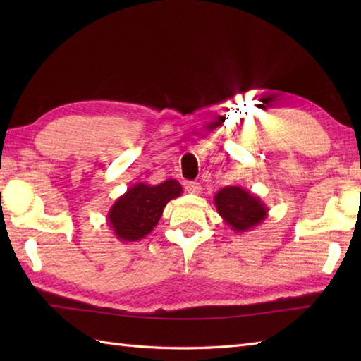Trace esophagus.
I'll use <instances>...</instances> for the list:
<instances>
[{
	"label": "esophagus",
	"instance_id": "esophagus-1",
	"mask_svg": "<svg viewBox=\"0 0 361 361\" xmlns=\"http://www.w3.org/2000/svg\"><path fill=\"white\" fill-rule=\"evenodd\" d=\"M185 189L188 190L189 194H200L202 192L200 183H197V181H186L185 183Z\"/></svg>",
	"mask_w": 361,
	"mask_h": 361
}]
</instances>
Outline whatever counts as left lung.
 <instances>
[{
    "label": "left lung",
    "mask_w": 361,
    "mask_h": 361,
    "mask_svg": "<svg viewBox=\"0 0 361 361\" xmlns=\"http://www.w3.org/2000/svg\"><path fill=\"white\" fill-rule=\"evenodd\" d=\"M217 212L235 233H247L268 217V209L260 197L240 186H226L214 197Z\"/></svg>",
    "instance_id": "1"
}]
</instances>
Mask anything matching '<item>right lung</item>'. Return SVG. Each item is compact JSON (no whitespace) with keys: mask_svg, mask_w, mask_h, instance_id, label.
Here are the masks:
<instances>
[{"mask_svg":"<svg viewBox=\"0 0 361 361\" xmlns=\"http://www.w3.org/2000/svg\"><path fill=\"white\" fill-rule=\"evenodd\" d=\"M181 194V185L172 178L159 185L136 183L113 203L106 224L121 242L141 240L158 225L166 204Z\"/></svg>","mask_w":361,"mask_h":361,"instance_id":"obj_1","label":"right lung"}]
</instances>
